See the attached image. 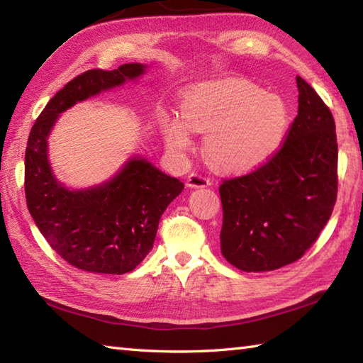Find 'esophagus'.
<instances>
[{"mask_svg":"<svg viewBox=\"0 0 363 363\" xmlns=\"http://www.w3.org/2000/svg\"><path fill=\"white\" fill-rule=\"evenodd\" d=\"M209 186H211V179L203 174L191 173L187 177V187H190V189H206Z\"/></svg>","mask_w":363,"mask_h":363,"instance_id":"1","label":"esophagus"}]
</instances>
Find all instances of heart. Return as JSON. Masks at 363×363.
I'll return each mask as SVG.
<instances>
[{
    "instance_id": "heart-1",
    "label": "heart",
    "mask_w": 363,
    "mask_h": 363,
    "mask_svg": "<svg viewBox=\"0 0 363 363\" xmlns=\"http://www.w3.org/2000/svg\"><path fill=\"white\" fill-rule=\"evenodd\" d=\"M160 128L177 156L194 148V130L207 133L204 148L218 168L248 173L265 165L289 134L284 99L246 79L198 84L182 96L181 113L164 112Z\"/></svg>"
}]
</instances>
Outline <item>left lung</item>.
Here are the masks:
<instances>
[{
    "label": "left lung",
    "mask_w": 363,
    "mask_h": 363,
    "mask_svg": "<svg viewBox=\"0 0 363 363\" xmlns=\"http://www.w3.org/2000/svg\"><path fill=\"white\" fill-rule=\"evenodd\" d=\"M298 115L282 148L256 172L220 186L221 252L242 272L298 260L326 226L337 199L334 117L296 76Z\"/></svg>",
    "instance_id": "8db88e82"
}]
</instances>
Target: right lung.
Masks as SVG:
<instances>
[{
    "label": "right lung",
    "mask_w": 363,
    "mask_h": 363,
    "mask_svg": "<svg viewBox=\"0 0 363 363\" xmlns=\"http://www.w3.org/2000/svg\"><path fill=\"white\" fill-rule=\"evenodd\" d=\"M143 64L117 70H89L54 95L29 133L25 154V191L30 217L51 248L68 264L90 273L125 274L152 248L159 220L184 184L134 156L109 179L70 189L54 174L48 137L59 115L101 91L137 81Z\"/></svg>",
    "instance_id": "obj_1"
}]
</instances>
